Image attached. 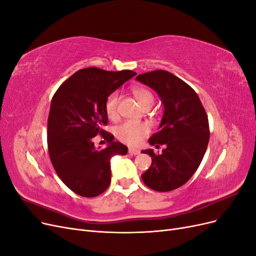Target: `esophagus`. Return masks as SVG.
<instances>
[{
	"instance_id": "34e87169",
	"label": "esophagus",
	"mask_w": 256,
	"mask_h": 256,
	"mask_svg": "<svg viewBox=\"0 0 256 256\" xmlns=\"http://www.w3.org/2000/svg\"><path fill=\"white\" fill-rule=\"evenodd\" d=\"M128 152L130 154H140V150H136V148H131V147H130V148L128 150Z\"/></svg>"
}]
</instances>
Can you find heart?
<instances>
[{"mask_svg":"<svg viewBox=\"0 0 256 256\" xmlns=\"http://www.w3.org/2000/svg\"><path fill=\"white\" fill-rule=\"evenodd\" d=\"M134 97L142 108L152 104L154 96L152 92L144 88H134L132 90ZM118 100L120 95L118 92H113L106 97L104 104V110L108 118L111 120L118 118ZM150 134V127L144 122L127 120L122 122L120 125L115 127L114 134L122 143L128 145H138L142 142L143 138Z\"/></svg>","mask_w":256,"mask_h":256,"instance_id":"1","label":"heart"}]
</instances>
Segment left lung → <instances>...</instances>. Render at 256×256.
Here are the masks:
<instances>
[{
	"mask_svg": "<svg viewBox=\"0 0 256 256\" xmlns=\"http://www.w3.org/2000/svg\"><path fill=\"white\" fill-rule=\"evenodd\" d=\"M136 80L156 92L164 106L158 132L148 142L166 148L160 154L142 152L152 157L142 180L152 190L172 191L187 182L203 160L209 141L207 114L194 90L171 72L154 70Z\"/></svg>",
	"mask_w": 256,
	"mask_h": 256,
	"instance_id": "left-lung-1",
	"label": "left lung"
}]
</instances>
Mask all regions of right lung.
<instances>
[{"label": "right lung", "mask_w": 256, "mask_h": 256, "mask_svg": "<svg viewBox=\"0 0 256 256\" xmlns=\"http://www.w3.org/2000/svg\"><path fill=\"white\" fill-rule=\"evenodd\" d=\"M136 74L88 67L74 72L54 94L48 118V150L58 176L84 198L104 192L111 182L110 160L126 154L127 146L113 141L102 129L108 124L106 99ZM102 134L108 142L96 149L92 140Z\"/></svg>", "instance_id": "add662e5"}]
</instances>
